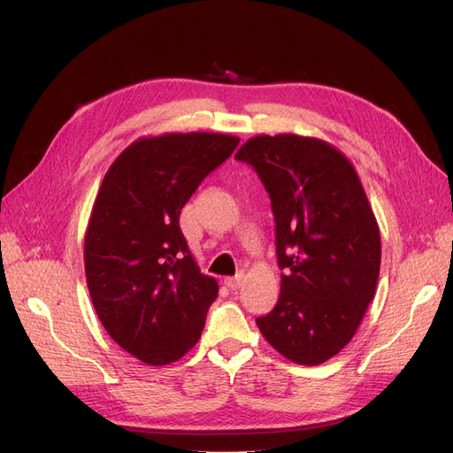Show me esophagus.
<instances>
[{
  "label": "esophagus",
  "instance_id": "1",
  "mask_svg": "<svg viewBox=\"0 0 453 453\" xmlns=\"http://www.w3.org/2000/svg\"><path fill=\"white\" fill-rule=\"evenodd\" d=\"M243 280H245L243 273H236L234 278H226V280H225V283L230 287L232 291H236V289H240V287L243 285Z\"/></svg>",
  "mask_w": 453,
  "mask_h": 453
}]
</instances>
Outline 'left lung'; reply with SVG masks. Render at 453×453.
Returning a JSON list of instances; mask_svg holds the SVG:
<instances>
[{
  "label": "left lung",
  "instance_id": "1",
  "mask_svg": "<svg viewBox=\"0 0 453 453\" xmlns=\"http://www.w3.org/2000/svg\"><path fill=\"white\" fill-rule=\"evenodd\" d=\"M236 158L270 195L283 270L278 304L257 326L283 357L321 365L357 333L380 276V228L359 175L331 143L296 134L257 135Z\"/></svg>",
  "mask_w": 453,
  "mask_h": 453
}]
</instances>
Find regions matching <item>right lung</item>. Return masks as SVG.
I'll list each match as a JSON object with an SVG mask.
<instances>
[{"instance_id":"1","label":"right lung","mask_w":453,"mask_h":453,"mask_svg":"<svg viewBox=\"0 0 453 453\" xmlns=\"http://www.w3.org/2000/svg\"><path fill=\"white\" fill-rule=\"evenodd\" d=\"M238 143L210 132L142 138L104 177L85 236L88 291L109 336L147 365L181 359L203 331L219 285L200 272L180 215Z\"/></svg>"}]
</instances>
